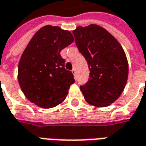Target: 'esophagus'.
<instances>
[{"mask_svg": "<svg viewBox=\"0 0 146 146\" xmlns=\"http://www.w3.org/2000/svg\"><path fill=\"white\" fill-rule=\"evenodd\" d=\"M72 73H73V75H74V77L76 78V69H75V68H73V70H72Z\"/></svg>", "mask_w": 146, "mask_h": 146, "instance_id": "obj_1", "label": "esophagus"}]
</instances>
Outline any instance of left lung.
Masks as SVG:
<instances>
[{
  "label": "left lung",
  "mask_w": 146,
  "mask_h": 146,
  "mask_svg": "<svg viewBox=\"0 0 146 146\" xmlns=\"http://www.w3.org/2000/svg\"><path fill=\"white\" fill-rule=\"evenodd\" d=\"M76 45L88 64L90 78L81 86L86 101L103 108L114 103L126 86L128 64L123 48L100 26L78 27L73 31Z\"/></svg>",
  "instance_id": "1"
}]
</instances>
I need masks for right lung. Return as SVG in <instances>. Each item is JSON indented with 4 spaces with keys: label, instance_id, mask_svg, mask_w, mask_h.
I'll list each match as a JSON object with an SVG mask.
<instances>
[{
    "label": "right lung",
    "instance_id": "right-lung-1",
    "mask_svg": "<svg viewBox=\"0 0 146 146\" xmlns=\"http://www.w3.org/2000/svg\"><path fill=\"white\" fill-rule=\"evenodd\" d=\"M73 41L70 31L50 25L35 34L21 56L18 73L20 87L31 102L51 108L65 99L75 80L64 68L60 51Z\"/></svg>",
    "mask_w": 146,
    "mask_h": 146
}]
</instances>
